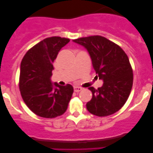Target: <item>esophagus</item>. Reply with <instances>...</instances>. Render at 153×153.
<instances>
[{
    "mask_svg": "<svg viewBox=\"0 0 153 153\" xmlns=\"http://www.w3.org/2000/svg\"><path fill=\"white\" fill-rule=\"evenodd\" d=\"M82 89H83L82 88L80 87V86H74V91H75V92H80V91H81Z\"/></svg>",
    "mask_w": 153,
    "mask_h": 153,
    "instance_id": "34e87169",
    "label": "esophagus"
}]
</instances>
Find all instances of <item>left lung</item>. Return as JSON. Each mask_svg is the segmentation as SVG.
<instances>
[{
  "label": "left lung",
  "instance_id": "obj_1",
  "mask_svg": "<svg viewBox=\"0 0 153 153\" xmlns=\"http://www.w3.org/2000/svg\"><path fill=\"white\" fill-rule=\"evenodd\" d=\"M89 52L97 77L102 86H91L92 98L86 109L92 115L104 117L118 112L127 101L133 82L129 58L118 45L99 35L73 40Z\"/></svg>",
  "mask_w": 153,
  "mask_h": 153
}]
</instances>
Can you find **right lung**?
Returning a JSON list of instances; mask_svg holds the SVG:
<instances>
[{
  "instance_id": "obj_1",
  "label": "right lung",
  "mask_w": 153,
  "mask_h": 153,
  "mask_svg": "<svg viewBox=\"0 0 153 153\" xmlns=\"http://www.w3.org/2000/svg\"><path fill=\"white\" fill-rule=\"evenodd\" d=\"M69 38H45L26 53L21 64L19 87L23 100L40 117L52 118L67 110L73 93L70 84L61 86L51 81L52 63Z\"/></svg>"
}]
</instances>
